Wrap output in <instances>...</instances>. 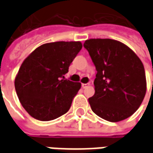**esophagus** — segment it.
Listing matches in <instances>:
<instances>
[{
  "mask_svg": "<svg viewBox=\"0 0 153 153\" xmlns=\"http://www.w3.org/2000/svg\"><path fill=\"white\" fill-rule=\"evenodd\" d=\"M88 86H89V83H82V88H86Z\"/></svg>",
  "mask_w": 153,
  "mask_h": 153,
  "instance_id": "34e87169",
  "label": "esophagus"
}]
</instances>
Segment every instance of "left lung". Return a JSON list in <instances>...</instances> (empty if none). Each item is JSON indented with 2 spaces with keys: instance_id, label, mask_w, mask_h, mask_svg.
I'll return each instance as SVG.
<instances>
[{
  "instance_id": "obj_1",
  "label": "left lung",
  "mask_w": 153,
  "mask_h": 153,
  "mask_svg": "<svg viewBox=\"0 0 153 153\" xmlns=\"http://www.w3.org/2000/svg\"><path fill=\"white\" fill-rule=\"evenodd\" d=\"M97 74L95 93L88 98L97 115L110 122L128 118L138 109L146 93L143 65L125 44L109 38L85 41Z\"/></svg>"
}]
</instances>
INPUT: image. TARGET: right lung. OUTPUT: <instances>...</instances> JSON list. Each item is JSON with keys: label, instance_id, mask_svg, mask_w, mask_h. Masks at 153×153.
Here are the masks:
<instances>
[{"label": "right lung", "instance_id": "right-lung-1", "mask_svg": "<svg viewBox=\"0 0 153 153\" xmlns=\"http://www.w3.org/2000/svg\"><path fill=\"white\" fill-rule=\"evenodd\" d=\"M82 47L80 42L43 44L23 62L15 87L19 102L32 117L48 121L70 110L81 83L65 79L64 75Z\"/></svg>", "mask_w": 153, "mask_h": 153}]
</instances>
